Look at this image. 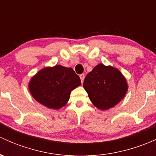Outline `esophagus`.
Returning <instances> with one entry per match:
<instances>
[{"instance_id": "obj_1", "label": "esophagus", "mask_w": 156, "mask_h": 156, "mask_svg": "<svg viewBox=\"0 0 156 156\" xmlns=\"http://www.w3.org/2000/svg\"><path fill=\"white\" fill-rule=\"evenodd\" d=\"M84 77H85V75H84V74H81V75H80V78H81V83H83V81H84Z\"/></svg>"}]
</instances>
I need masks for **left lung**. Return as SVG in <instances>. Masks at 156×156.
Masks as SVG:
<instances>
[{
    "label": "left lung",
    "mask_w": 156,
    "mask_h": 156,
    "mask_svg": "<svg viewBox=\"0 0 156 156\" xmlns=\"http://www.w3.org/2000/svg\"><path fill=\"white\" fill-rule=\"evenodd\" d=\"M83 86L94 106L103 111L115 106L128 89L127 80L122 72L103 64L96 66L86 75Z\"/></svg>",
    "instance_id": "left-lung-1"
}]
</instances>
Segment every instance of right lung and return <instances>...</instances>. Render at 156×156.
Listing matches in <instances>:
<instances>
[{
    "label": "right lung",
    "mask_w": 156,
    "mask_h": 156,
    "mask_svg": "<svg viewBox=\"0 0 156 156\" xmlns=\"http://www.w3.org/2000/svg\"><path fill=\"white\" fill-rule=\"evenodd\" d=\"M81 82L72 68L56 65L41 69L30 80L29 89L34 100L50 109H59L68 103L71 91Z\"/></svg>",
    "instance_id": "add662e5"
}]
</instances>
